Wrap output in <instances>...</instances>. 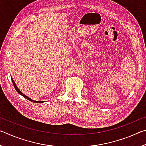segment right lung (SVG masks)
<instances>
[{"instance_id":"1","label":"right lung","mask_w":146,"mask_h":146,"mask_svg":"<svg viewBox=\"0 0 146 146\" xmlns=\"http://www.w3.org/2000/svg\"><path fill=\"white\" fill-rule=\"evenodd\" d=\"M11 80H12V82H13V86H14V88H15V90L17 91V92H18L20 95H22L23 96V97H24V98H26L27 100H29V101H31V102H35V103H42V102H43L44 101H36V100H33L31 99V98H29V97H27L26 95H24V93H23L21 91V90H19V89L17 88V85H16V84H15V82H14V80H13V79L12 78V77H11Z\"/></svg>"}]
</instances>
